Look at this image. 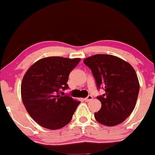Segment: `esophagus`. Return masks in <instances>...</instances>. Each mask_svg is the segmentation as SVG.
<instances>
[{
    "instance_id": "esophagus-1",
    "label": "esophagus",
    "mask_w": 155,
    "mask_h": 155,
    "mask_svg": "<svg viewBox=\"0 0 155 155\" xmlns=\"http://www.w3.org/2000/svg\"><path fill=\"white\" fill-rule=\"evenodd\" d=\"M92 99V95H88L86 98H84V101H86V102H89Z\"/></svg>"
}]
</instances>
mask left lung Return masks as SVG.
<instances>
[{"label": "left lung", "mask_w": 155, "mask_h": 155, "mask_svg": "<svg viewBox=\"0 0 155 155\" xmlns=\"http://www.w3.org/2000/svg\"><path fill=\"white\" fill-rule=\"evenodd\" d=\"M95 77L98 90L105 93L97 96L101 109L95 120L106 126L122 123L131 114L139 92V82L134 68L127 62L110 54H95L84 60Z\"/></svg>", "instance_id": "8db88e82"}]
</instances>
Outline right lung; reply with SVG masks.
I'll use <instances>...</instances> for the list:
<instances>
[{
	"label": "right lung",
	"mask_w": 155,
	"mask_h": 155,
	"mask_svg": "<svg viewBox=\"0 0 155 155\" xmlns=\"http://www.w3.org/2000/svg\"><path fill=\"white\" fill-rule=\"evenodd\" d=\"M80 60L49 57L38 60L27 71L21 84V95L27 111L39 125L57 130L71 120L81 102L69 95L61 96L60 92L68 89L69 74Z\"/></svg>",
	"instance_id": "obj_1"
}]
</instances>
